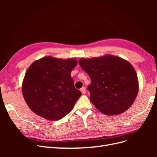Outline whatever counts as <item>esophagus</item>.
<instances>
[{
  "mask_svg": "<svg viewBox=\"0 0 157 157\" xmlns=\"http://www.w3.org/2000/svg\"><path fill=\"white\" fill-rule=\"evenodd\" d=\"M80 92H82V94H86V88H85V87H82L81 89H80Z\"/></svg>",
  "mask_w": 157,
  "mask_h": 157,
  "instance_id": "esophagus-1",
  "label": "esophagus"
}]
</instances>
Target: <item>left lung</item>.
Segmentation results:
<instances>
[{"label": "left lung", "mask_w": 157, "mask_h": 157, "mask_svg": "<svg viewBox=\"0 0 157 157\" xmlns=\"http://www.w3.org/2000/svg\"><path fill=\"white\" fill-rule=\"evenodd\" d=\"M91 80L90 99L99 111L107 115H119L129 109L139 90L134 67L120 57L105 55L78 61Z\"/></svg>", "instance_id": "8db88e82"}]
</instances>
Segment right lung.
Masks as SVG:
<instances>
[{"mask_svg":"<svg viewBox=\"0 0 157 157\" xmlns=\"http://www.w3.org/2000/svg\"><path fill=\"white\" fill-rule=\"evenodd\" d=\"M77 65L74 58L46 56L29 66L23 80L22 94L33 112L47 120L57 121L72 110L82 95L71 77Z\"/></svg>","mask_w":157,"mask_h":157,"instance_id":"add662e5","label":"right lung"}]
</instances>
